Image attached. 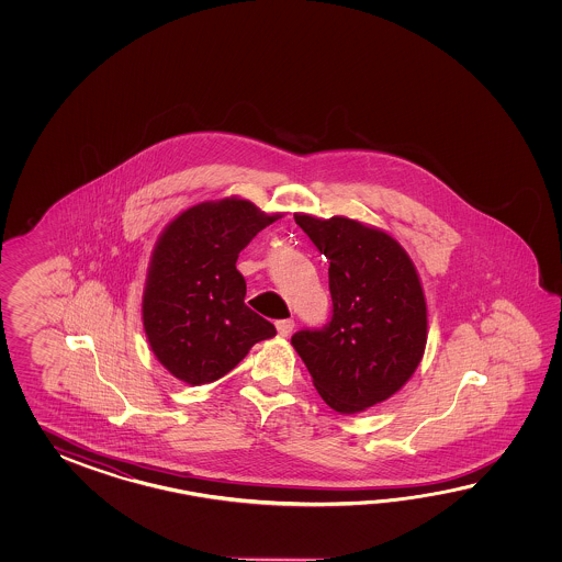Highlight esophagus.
I'll return each mask as SVG.
<instances>
[{"label":"esophagus","mask_w":562,"mask_h":562,"mask_svg":"<svg viewBox=\"0 0 562 562\" xmlns=\"http://www.w3.org/2000/svg\"><path fill=\"white\" fill-rule=\"evenodd\" d=\"M276 325L279 335H281V337H286V335L293 331V327H295V322H293V319H279V322H277Z\"/></svg>","instance_id":"34e87169"}]
</instances>
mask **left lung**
Segmentation results:
<instances>
[{
  "instance_id": "left-lung-1",
  "label": "left lung",
  "mask_w": 562,
  "mask_h": 562,
  "mask_svg": "<svg viewBox=\"0 0 562 562\" xmlns=\"http://www.w3.org/2000/svg\"><path fill=\"white\" fill-rule=\"evenodd\" d=\"M329 259L331 319L291 337L327 406L356 414L402 390L422 361L428 311L397 240L346 216L295 215Z\"/></svg>"
}]
</instances>
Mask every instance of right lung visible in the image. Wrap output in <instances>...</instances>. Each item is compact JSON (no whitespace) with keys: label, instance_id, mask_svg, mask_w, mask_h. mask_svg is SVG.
I'll list each match as a JSON object with an SVG mask.
<instances>
[{"label":"right lung","instance_id":"add662e5","mask_svg":"<svg viewBox=\"0 0 562 562\" xmlns=\"http://www.w3.org/2000/svg\"><path fill=\"white\" fill-rule=\"evenodd\" d=\"M281 215L237 196L191 206L156 243L143 297L156 359L191 385L227 375L276 325L245 305L239 252Z\"/></svg>","mask_w":562,"mask_h":562}]
</instances>
